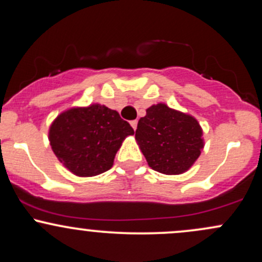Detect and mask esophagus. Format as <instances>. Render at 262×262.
<instances>
[{
    "label": "esophagus",
    "mask_w": 262,
    "mask_h": 262,
    "mask_svg": "<svg viewBox=\"0 0 262 262\" xmlns=\"http://www.w3.org/2000/svg\"><path fill=\"white\" fill-rule=\"evenodd\" d=\"M130 125L133 126V129H134V130H136V129H137V125H138V120H132V122H130Z\"/></svg>",
    "instance_id": "1"
}]
</instances>
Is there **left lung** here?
<instances>
[{"label":"left lung","mask_w":262,"mask_h":262,"mask_svg":"<svg viewBox=\"0 0 262 262\" xmlns=\"http://www.w3.org/2000/svg\"><path fill=\"white\" fill-rule=\"evenodd\" d=\"M136 139L149 167L163 174L188 170L205 145L196 118L163 103L148 108L140 118Z\"/></svg>","instance_id":"1"}]
</instances>
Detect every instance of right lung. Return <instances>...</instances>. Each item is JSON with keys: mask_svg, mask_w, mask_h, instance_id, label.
I'll return each mask as SVG.
<instances>
[{"mask_svg": "<svg viewBox=\"0 0 262 262\" xmlns=\"http://www.w3.org/2000/svg\"><path fill=\"white\" fill-rule=\"evenodd\" d=\"M117 110L100 104L71 108L57 115L49 130L55 156L79 177H93L113 167L123 140L133 136Z\"/></svg>", "mask_w": 262, "mask_h": 262, "instance_id": "add662e5", "label": "right lung"}]
</instances>
